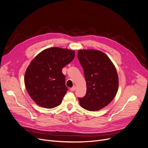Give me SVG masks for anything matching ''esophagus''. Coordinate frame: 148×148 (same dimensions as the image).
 Masks as SVG:
<instances>
[{
	"label": "esophagus",
	"mask_w": 148,
	"mask_h": 148,
	"mask_svg": "<svg viewBox=\"0 0 148 148\" xmlns=\"http://www.w3.org/2000/svg\"><path fill=\"white\" fill-rule=\"evenodd\" d=\"M75 89H76L75 86H73L71 89H70V90H71V91H74L75 90Z\"/></svg>",
	"instance_id": "esophagus-1"
}]
</instances>
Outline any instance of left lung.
Wrapping results in <instances>:
<instances>
[{"instance_id":"obj_1","label":"left lung","mask_w":148,"mask_h":148,"mask_svg":"<svg viewBox=\"0 0 148 148\" xmlns=\"http://www.w3.org/2000/svg\"><path fill=\"white\" fill-rule=\"evenodd\" d=\"M78 59L83 68L86 94L79 98L82 107L96 111L107 106L114 98L119 87L117 71L106 54L95 50H80Z\"/></svg>"}]
</instances>
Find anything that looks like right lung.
<instances>
[{"label": "right lung", "mask_w": 148, "mask_h": 148, "mask_svg": "<svg viewBox=\"0 0 148 148\" xmlns=\"http://www.w3.org/2000/svg\"><path fill=\"white\" fill-rule=\"evenodd\" d=\"M74 56L73 50L51 47L39 53L30 62L25 83L29 95L38 106L52 108L60 104L68 90L62 69Z\"/></svg>", "instance_id": "right-lung-1"}]
</instances>
